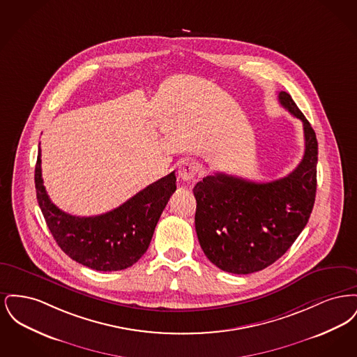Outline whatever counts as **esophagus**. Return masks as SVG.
Returning a JSON list of instances; mask_svg holds the SVG:
<instances>
[{"mask_svg": "<svg viewBox=\"0 0 357 357\" xmlns=\"http://www.w3.org/2000/svg\"><path fill=\"white\" fill-rule=\"evenodd\" d=\"M198 171H199V165L192 159H185L178 165V175L183 181L192 179L198 174Z\"/></svg>", "mask_w": 357, "mask_h": 357, "instance_id": "obj_1", "label": "esophagus"}]
</instances>
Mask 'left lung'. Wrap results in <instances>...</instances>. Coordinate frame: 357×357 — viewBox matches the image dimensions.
<instances>
[{
  "instance_id": "left-lung-1",
  "label": "left lung",
  "mask_w": 357,
  "mask_h": 357,
  "mask_svg": "<svg viewBox=\"0 0 357 357\" xmlns=\"http://www.w3.org/2000/svg\"><path fill=\"white\" fill-rule=\"evenodd\" d=\"M278 100L303 121L305 153L289 175L257 183L217 172L192 188L195 230L206 257L223 272H259L287 253L310 217L317 187L316 134L291 96Z\"/></svg>"
}]
</instances>
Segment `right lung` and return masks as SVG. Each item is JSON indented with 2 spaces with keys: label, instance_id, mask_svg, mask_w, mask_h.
I'll return each mask as SVG.
<instances>
[{
  "label": "right lung",
  "instance_id": "1",
  "mask_svg": "<svg viewBox=\"0 0 357 357\" xmlns=\"http://www.w3.org/2000/svg\"><path fill=\"white\" fill-rule=\"evenodd\" d=\"M34 183L40 208L60 249L86 268L116 272L132 266L147 252L155 226L176 190V176L172 171L119 207L95 217L70 215L52 202L43 185L40 150Z\"/></svg>",
  "mask_w": 357,
  "mask_h": 357
}]
</instances>
